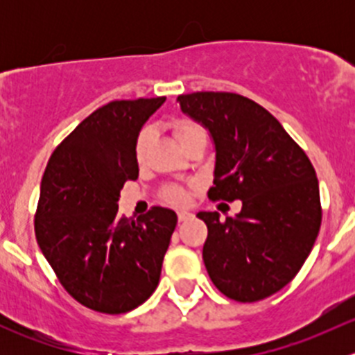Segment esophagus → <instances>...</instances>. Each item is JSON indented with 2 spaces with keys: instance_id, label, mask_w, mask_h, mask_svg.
I'll use <instances>...</instances> for the list:
<instances>
[{
  "instance_id": "esophagus-1",
  "label": "esophagus",
  "mask_w": 355,
  "mask_h": 355,
  "mask_svg": "<svg viewBox=\"0 0 355 355\" xmlns=\"http://www.w3.org/2000/svg\"><path fill=\"white\" fill-rule=\"evenodd\" d=\"M178 221H187L189 218H192V213H189V211H178Z\"/></svg>"
}]
</instances>
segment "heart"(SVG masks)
I'll return each mask as SVG.
<instances>
[{
  "label": "heart",
  "instance_id": "b5f03b06",
  "mask_svg": "<svg viewBox=\"0 0 355 355\" xmlns=\"http://www.w3.org/2000/svg\"><path fill=\"white\" fill-rule=\"evenodd\" d=\"M198 128H199L198 125L192 123V121H187V120L177 121V123H175V135H177L178 142L182 144V142H184L192 132L198 130ZM151 135H153L151 130H148V128L139 134L137 142H135V156H137V161L144 159L146 151H148V146L149 142H151ZM163 196L168 202L175 204V206H182V204L187 202V191H185L184 187H180V185H170V187L164 189Z\"/></svg>",
  "mask_w": 355,
  "mask_h": 355
}]
</instances>
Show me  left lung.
Returning <instances> with one entry per match:
<instances>
[{
    "mask_svg": "<svg viewBox=\"0 0 355 355\" xmlns=\"http://www.w3.org/2000/svg\"><path fill=\"white\" fill-rule=\"evenodd\" d=\"M185 114L213 139V200L241 199L235 218L200 211L202 259L228 299L256 302L292 282L321 227L320 185L309 157L268 110L234 92L178 96Z\"/></svg>",
    "mask_w": 355,
    "mask_h": 355,
    "instance_id": "left-lung-1",
    "label": "left lung"
}]
</instances>
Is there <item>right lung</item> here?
I'll list each match as a JSON object with an SVG mask.
<instances>
[{"mask_svg": "<svg viewBox=\"0 0 355 355\" xmlns=\"http://www.w3.org/2000/svg\"><path fill=\"white\" fill-rule=\"evenodd\" d=\"M164 101L101 106L55 149L42 175L37 244L63 288L98 313H128L159 284L177 214L155 206L130 221L118 216V199L125 182L139 177V132Z\"/></svg>", "mask_w": 355, "mask_h": 355, "instance_id": "add662e5", "label": "right lung"}]
</instances>
